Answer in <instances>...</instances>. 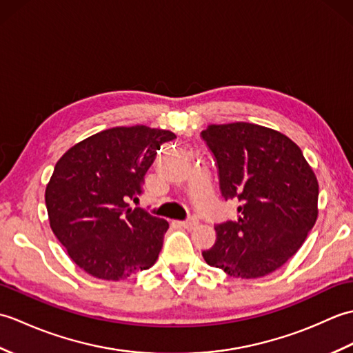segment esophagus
<instances>
[{
	"label": "esophagus",
	"mask_w": 353,
	"mask_h": 353,
	"mask_svg": "<svg viewBox=\"0 0 353 353\" xmlns=\"http://www.w3.org/2000/svg\"><path fill=\"white\" fill-rule=\"evenodd\" d=\"M183 228H186V229H191V228H194L197 224V220L196 219H188V220H185V221H182L181 223Z\"/></svg>",
	"instance_id": "1"
}]
</instances>
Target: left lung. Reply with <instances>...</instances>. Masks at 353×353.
I'll use <instances>...</instances> for the list:
<instances>
[{
    "label": "left lung",
    "instance_id": "8db88e82",
    "mask_svg": "<svg viewBox=\"0 0 353 353\" xmlns=\"http://www.w3.org/2000/svg\"><path fill=\"white\" fill-rule=\"evenodd\" d=\"M201 138L216 161L223 197L241 201L236 221L214 226L215 243L201 252L206 264L241 279L273 273L316 224V174L296 142L264 125L211 124Z\"/></svg>",
    "mask_w": 353,
    "mask_h": 353
}]
</instances>
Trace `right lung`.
I'll return each instance as SVG.
<instances>
[{"label":"right lung","mask_w":353,"mask_h":353,"mask_svg":"<svg viewBox=\"0 0 353 353\" xmlns=\"http://www.w3.org/2000/svg\"><path fill=\"white\" fill-rule=\"evenodd\" d=\"M174 138L147 125L112 127L57 161L45 190L50 226L88 274L119 281L156 262L168 221L127 200L141 194L156 152Z\"/></svg>","instance_id":"right-lung-1"}]
</instances>
